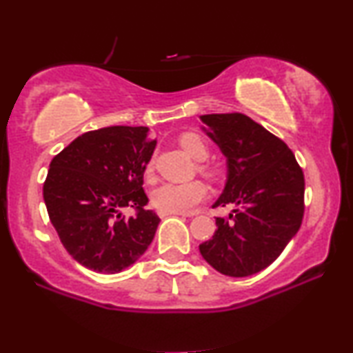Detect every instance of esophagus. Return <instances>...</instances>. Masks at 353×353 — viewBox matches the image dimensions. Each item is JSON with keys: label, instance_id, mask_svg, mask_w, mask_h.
I'll list each match as a JSON object with an SVG mask.
<instances>
[{"label": "esophagus", "instance_id": "34e87169", "mask_svg": "<svg viewBox=\"0 0 353 353\" xmlns=\"http://www.w3.org/2000/svg\"><path fill=\"white\" fill-rule=\"evenodd\" d=\"M159 215H161V216H168V215H186V216H191V214H168V212H159Z\"/></svg>", "mask_w": 353, "mask_h": 353}]
</instances>
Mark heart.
I'll return each mask as SVG.
<instances>
[{"mask_svg":"<svg viewBox=\"0 0 353 353\" xmlns=\"http://www.w3.org/2000/svg\"><path fill=\"white\" fill-rule=\"evenodd\" d=\"M181 148L194 157L196 161H204L209 156V143L205 141L204 137L201 134L188 132L183 133L180 139ZM154 168V157L149 159L146 172L151 173ZM199 170L205 176L215 178L219 175L216 167L212 163L202 162ZM207 196V186L199 180L188 181V183H163L152 191V205L159 212H168V214H185L194 209L197 204H201Z\"/></svg>","mask_w":353,"mask_h":353,"instance_id":"1","label":"heart"}]
</instances>
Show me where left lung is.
Here are the masks:
<instances>
[{"mask_svg":"<svg viewBox=\"0 0 353 353\" xmlns=\"http://www.w3.org/2000/svg\"><path fill=\"white\" fill-rule=\"evenodd\" d=\"M199 119L228 161V181L214 207L234 205L228 219L216 216V231L199 250L216 272L250 276L272 265L301 228L303 172L288 144L248 115Z\"/></svg>","mask_w":353,"mask_h":353,"instance_id":"obj_1","label":"left lung"}]
</instances>
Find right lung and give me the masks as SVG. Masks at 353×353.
Returning <instances> with one entry per match:
<instances>
[{"label":"right lung","instance_id":"1","mask_svg":"<svg viewBox=\"0 0 353 353\" xmlns=\"http://www.w3.org/2000/svg\"><path fill=\"white\" fill-rule=\"evenodd\" d=\"M148 127L86 132L50 163L43 185L48 215L62 245L80 265L119 273L137 262L159 226L148 210L143 175L156 141ZM135 214L123 217L119 209Z\"/></svg>","mask_w":353,"mask_h":353}]
</instances>
